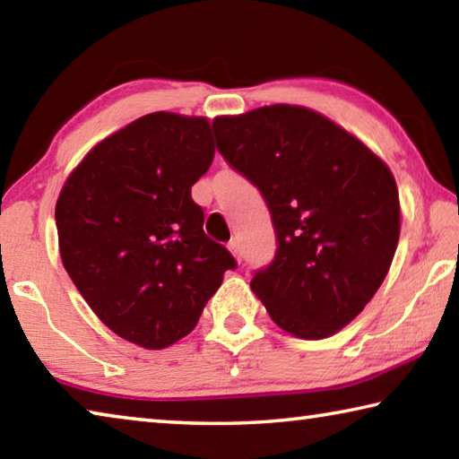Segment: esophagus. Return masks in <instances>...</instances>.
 I'll list each match as a JSON object with an SVG mask.
<instances>
[{
    "instance_id": "obj_1",
    "label": "esophagus",
    "mask_w": 459,
    "mask_h": 459,
    "mask_svg": "<svg viewBox=\"0 0 459 459\" xmlns=\"http://www.w3.org/2000/svg\"><path fill=\"white\" fill-rule=\"evenodd\" d=\"M229 251L232 253V257H235L237 261L243 259V251H240V245L237 243V240H230V243H229Z\"/></svg>"
}]
</instances>
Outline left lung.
I'll return each mask as SVG.
<instances>
[{"label":"left lung","mask_w":459,"mask_h":459,"mask_svg":"<svg viewBox=\"0 0 459 459\" xmlns=\"http://www.w3.org/2000/svg\"><path fill=\"white\" fill-rule=\"evenodd\" d=\"M222 158L265 198L277 253L251 290L279 328L322 340L385 281L401 232L394 176L359 137L299 105L212 121Z\"/></svg>","instance_id":"1"}]
</instances>
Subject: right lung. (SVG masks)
<instances>
[{"label":"right lung","mask_w":459,"mask_h":459,"mask_svg":"<svg viewBox=\"0 0 459 459\" xmlns=\"http://www.w3.org/2000/svg\"><path fill=\"white\" fill-rule=\"evenodd\" d=\"M211 121L150 113L84 155L56 202L60 259L108 330L147 351L196 328L237 263L202 230L192 186L211 168Z\"/></svg>","instance_id":"obj_1"}]
</instances>
